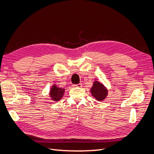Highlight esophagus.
Instances as JSON below:
<instances>
[{
  "instance_id": "34e87169",
  "label": "esophagus",
  "mask_w": 154,
  "mask_h": 154,
  "mask_svg": "<svg viewBox=\"0 0 154 154\" xmlns=\"http://www.w3.org/2000/svg\"><path fill=\"white\" fill-rule=\"evenodd\" d=\"M72 86L74 87H82V83H78V84H74V85H72Z\"/></svg>"
}]
</instances>
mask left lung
I'll list each match as a JSON object with an SVG mask.
<instances>
[{
    "label": "left lung",
    "mask_w": 154,
    "mask_h": 154,
    "mask_svg": "<svg viewBox=\"0 0 154 154\" xmlns=\"http://www.w3.org/2000/svg\"><path fill=\"white\" fill-rule=\"evenodd\" d=\"M91 92L93 97L96 99L97 101L104 100L108 94V90L106 88L97 81H95L93 83V85L91 88Z\"/></svg>",
    "instance_id": "1"
}]
</instances>
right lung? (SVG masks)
I'll use <instances>...</instances> for the list:
<instances>
[{
  "mask_svg": "<svg viewBox=\"0 0 154 154\" xmlns=\"http://www.w3.org/2000/svg\"><path fill=\"white\" fill-rule=\"evenodd\" d=\"M65 92V88L58 87L57 85H53L51 88L49 96L51 100L54 101H58L62 98Z\"/></svg>",
  "mask_w": 154,
  "mask_h": 154,
  "instance_id": "1",
  "label": "right lung"
}]
</instances>
